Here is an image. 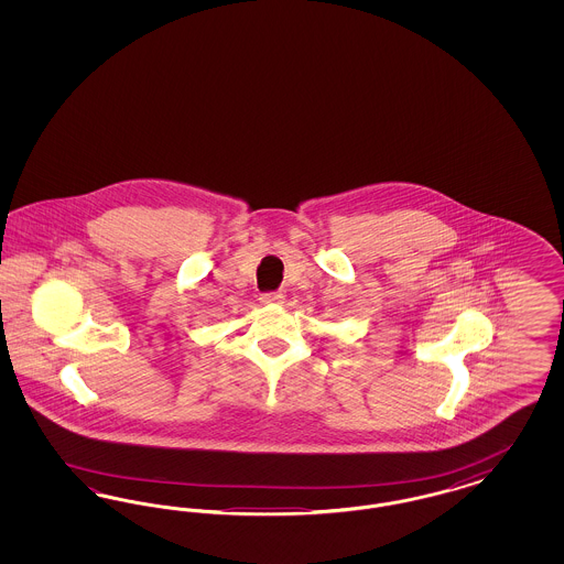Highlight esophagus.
<instances>
[{
	"label": "esophagus",
	"mask_w": 564,
	"mask_h": 564,
	"mask_svg": "<svg viewBox=\"0 0 564 564\" xmlns=\"http://www.w3.org/2000/svg\"><path fill=\"white\" fill-rule=\"evenodd\" d=\"M260 302H262V304H281V302H283V295H281V294H262V295H260Z\"/></svg>",
	"instance_id": "obj_1"
}]
</instances>
